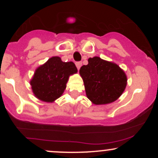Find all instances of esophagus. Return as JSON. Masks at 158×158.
<instances>
[{
  "label": "esophagus",
  "instance_id": "34e87169",
  "mask_svg": "<svg viewBox=\"0 0 158 158\" xmlns=\"http://www.w3.org/2000/svg\"><path fill=\"white\" fill-rule=\"evenodd\" d=\"M75 64H76V66H77V68L78 70H79V68H81V64H82V63H81V61H77V62H76Z\"/></svg>",
  "mask_w": 158,
  "mask_h": 158
}]
</instances>
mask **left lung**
<instances>
[{
  "label": "left lung",
  "mask_w": 158,
  "mask_h": 158,
  "mask_svg": "<svg viewBox=\"0 0 158 158\" xmlns=\"http://www.w3.org/2000/svg\"><path fill=\"white\" fill-rule=\"evenodd\" d=\"M88 99L95 105L113 102L120 97L127 84L124 71L117 64L95 56L79 70Z\"/></svg>",
  "instance_id": "8db88e82"
}]
</instances>
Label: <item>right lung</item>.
Masks as SVG:
<instances>
[{
	"label": "right lung",
	"mask_w": 158,
	"mask_h": 158,
	"mask_svg": "<svg viewBox=\"0 0 158 158\" xmlns=\"http://www.w3.org/2000/svg\"><path fill=\"white\" fill-rule=\"evenodd\" d=\"M77 73L72 61L63 62L58 56L50 58L35 70L30 81L32 91L38 99L52 102L63 94L69 76Z\"/></svg>",
	"instance_id": "1"
}]
</instances>
